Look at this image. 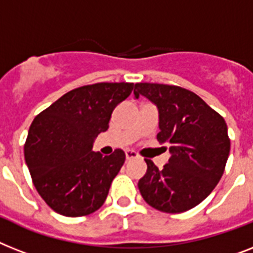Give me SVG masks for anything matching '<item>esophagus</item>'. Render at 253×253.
I'll return each mask as SVG.
<instances>
[{
    "label": "esophagus",
    "mask_w": 253,
    "mask_h": 253,
    "mask_svg": "<svg viewBox=\"0 0 253 253\" xmlns=\"http://www.w3.org/2000/svg\"><path fill=\"white\" fill-rule=\"evenodd\" d=\"M125 158H126V160L137 159V158H138V154L135 151H133V150H126V151H125Z\"/></svg>",
    "instance_id": "34e87169"
}]
</instances>
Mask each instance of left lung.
Returning <instances> with one entry per match:
<instances>
[{"label": "left lung", "mask_w": 253, "mask_h": 253, "mask_svg": "<svg viewBox=\"0 0 253 253\" xmlns=\"http://www.w3.org/2000/svg\"><path fill=\"white\" fill-rule=\"evenodd\" d=\"M143 95L159 114L160 145L170 158L159 169L146 159L147 172L138 181L142 198L155 210L181 213L202 203L224 174L230 139L224 118L193 91L174 85L139 83L134 98Z\"/></svg>", "instance_id": "8db88e82"}]
</instances>
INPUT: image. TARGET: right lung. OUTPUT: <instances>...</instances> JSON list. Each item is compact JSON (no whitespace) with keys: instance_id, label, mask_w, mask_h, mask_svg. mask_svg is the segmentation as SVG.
<instances>
[{"instance_id":"obj_1","label":"right lung","mask_w":253,"mask_h":253,"mask_svg":"<svg viewBox=\"0 0 253 253\" xmlns=\"http://www.w3.org/2000/svg\"><path fill=\"white\" fill-rule=\"evenodd\" d=\"M133 83L77 87L37 115L28 130L24 158L33 185L47 206L67 217L86 216L107 198L125 152H94L114 108L130 95Z\"/></svg>"}]
</instances>
